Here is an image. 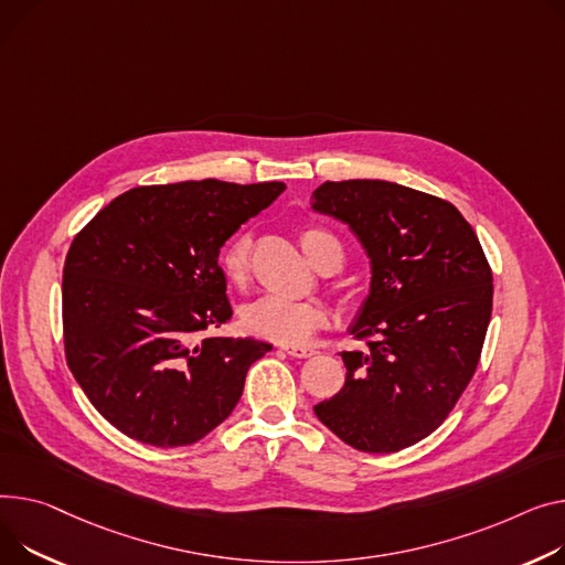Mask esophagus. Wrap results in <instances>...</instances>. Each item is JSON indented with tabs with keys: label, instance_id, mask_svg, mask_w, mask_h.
I'll use <instances>...</instances> for the list:
<instances>
[{
	"label": "esophagus",
	"instance_id": "esophagus-1",
	"mask_svg": "<svg viewBox=\"0 0 565 565\" xmlns=\"http://www.w3.org/2000/svg\"><path fill=\"white\" fill-rule=\"evenodd\" d=\"M281 350H284L286 354L295 356V359H309V356L316 354V350H313V348H307V345H284Z\"/></svg>",
	"mask_w": 565,
	"mask_h": 565
}]
</instances>
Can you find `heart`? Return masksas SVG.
<instances>
[{"label": "heart", "mask_w": 565, "mask_h": 565, "mask_svg": "<svg viewBox=\"0 0 565 565\" xmlns=\"http://www.w3.org/2000/svg\"><path fill=\"white\" fill-rule=\"evenodd\" d=\"M302 247L313 266L327 256H333L341 266L343 249L329 232L320 227H307L302 232ZM252 236L247 232L236 234L220 252V270L230 284L243 286L249 275ZM324 309L313 299H290L281 295H260L243 311V327L260 338L277 343H299L324 324Z\"/></svg>", "instance_id": "1"}]
</instances>
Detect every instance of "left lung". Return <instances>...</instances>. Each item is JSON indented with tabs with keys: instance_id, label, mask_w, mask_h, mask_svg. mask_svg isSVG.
I'll return each mask as SVG.
<instances>
[{
	"instance_id": "8db88e82",
	"label": "left lung",
	"mask_w": 565,
	"mask_h": 565,
	"mask_svg": "<svg viewBox=\"0 0 565 565\" xmlns=\"http://www.w3.org/2000/svg\"><path fill=\"white\" fill-rule=\"evenodd\" d=\"M311 209L345 222L370 258L354 322L367 350L341 352L345 386L313 406L361 452L427 438L470 384L493 311V275L466 217L384 179L324 181Z\"/></svg>"
}]
</instances>
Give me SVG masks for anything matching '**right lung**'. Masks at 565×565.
I'll use <instances>...</instances> for the list:
<instances>
[{
	"instance_id": "obj_1",
	"label": "right lung",
	"mask_w": 565,
	"mask_h": 565,
	"mask_svg": "<svg viewBox=\"0 0 565 565\" xmlns=\"http://www.w3.org/2000/svg\"><path fill=\"white\" fill-rule=\"evenodd\" d=\"M284 188L217 179L140 185L72 241L63 268L67 365L129 438L198 443L230 418L249 365L273 350L206 329L232 318L220 247Z\"/></svg>"
}]
</instances>
